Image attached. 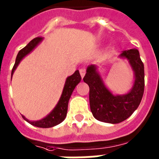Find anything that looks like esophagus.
I'll return each instance as SVG.
<instances>
[{
	"instance_id": "obj_1",
	"label": "esophagus",
	"mask_w": 159,
	"mask_h": 159,
	"mask_svg": "<svg viewBox=\"0 0 159 159\" xmlns=\"http://www.w3.org/2000/svg\"><path fill=\"white\" fill-rule=\"evenodd\" d=\"M79 72H80V75H81V77H83L86 74V70L84 68H80L79 69Z\"/></svg>"
}]
</instances>
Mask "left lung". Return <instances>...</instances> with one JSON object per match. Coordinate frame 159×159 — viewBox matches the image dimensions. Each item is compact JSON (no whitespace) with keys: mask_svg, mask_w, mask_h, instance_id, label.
I'll return each mask as SVG.
<instances>
[{"mask_svg":"<svg viewBox=\"0 0 159 159\" xmlns=\"http://www.w3.org/2000/svg\"><path fill=\"white\" fill-rule=\"evenodd\" d=\"M121 57L129 60L135 74L134 84L128 94L114 96L103 84L97 67H87L83 81L90 88L89 101L91 111L95 118L102 122L117 124L125 120L138 108L144 92V67L138 49L124 51Z\"/></svg>","mask_w":159,"mask_h":159,"instance_id":"left-lung-1","label":"left lung"}]
</instances>
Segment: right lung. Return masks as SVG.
Here are the masks:
<instances>
[{"instance_id":"right-lung-1","label":"right lung","mask_w":159,"mask_h":159,"mask_svg":"<svg viewBox=\"0 0 159 159\" xmlns=\"http://www.w3.org/2000/svg\"><path fill=\"white\" fill-rule=\"evenodd\" d=\"M42 39H43L41 38V37L34 38L25 48L20 50V52L17 54V57H16L15 65H14L12 71H11V77H12L14 71L16 70V68L17 67L21 59L25 55L28 54L29 53H30L31 51L35 48L36 45ZM81 79H82V77H81V75H80L78 70H77L72 76L67 77V80H66V82H65L64 88H63V91H62V94L61 96L59 102H58L57 105L56 106V107L53 109V111L48 116H46L45 118H43V120L39 121H30L26 118H25L23 116H22V117L26 121H28L29 123H30L31 125H33L36 126V127H40V128H50V127H53V126L57 125L60 124L66 118L67 112L68 101H69L71 95H72V92H73V90L76 87V86L81 82Z\"/></svg>"}]
</instances>
